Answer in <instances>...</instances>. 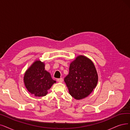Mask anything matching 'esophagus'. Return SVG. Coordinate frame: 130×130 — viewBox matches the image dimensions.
Returning a JSON list of instances; mask_svg holds the SVG:
<instances>
[{"mask_svg": "<svg viewBox=\"0 0 130 130\" xmlns=\"http://www.w3.org/2000/svg\"><path fill=\"white\" fill-rule=\"evenodd\" d=\"M63 78H60L57 79V81H58L59 83H62V82H63Z\"/></svg>", "mask_w": 130, "mask_h": 130, "instance_id": "esophagus-1", "label": "esophagus"}]
</instances>
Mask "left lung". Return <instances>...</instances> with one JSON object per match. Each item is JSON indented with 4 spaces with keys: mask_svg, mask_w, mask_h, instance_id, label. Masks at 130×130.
<instances>
[{
    "mask_svg": "<svg viewBox=\"0 0 130 130\" xmlns=\"http://www.w3.org/2000/svg\"><path fill=\"white\" fill-rule=\"evenodd\" d=\"M64 80L70 94L80 100L90 94L97 85L98 77L93 62L80 55L70 63L69 74Z\"/></svg>",
    "mask_w": 130,
    "mask_h": 130,
    "instance_id": "8db88e82",
    "label": "left lung"
}]
</instances>
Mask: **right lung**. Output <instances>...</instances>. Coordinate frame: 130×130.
<instances>
[{"instance_id":"obj_1","label":"right lung","mask_w":130,"mask_h":130,"mask_svg":"<svg viewBox=\"0 0 130 130\" xmlns=\"http://www.w3.org/2000/svg\"><path fill=\"white\" fill-rule=\"evenodd\" d=\"M24 82L27 90L36 96H44L56 81L45 70V64L39 60L35 61L26 71Z\"/></svg>"}]
</instances>
